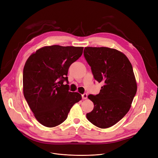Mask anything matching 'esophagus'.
Here are the masks:
<instances>
[{
  "label": "esophagus",
  "mask_w": 158,
  "mask_h": 158,
  "mask_svg": "<svg viewBox=\"0 0 158 158\" xmlns=\"http://www.w3.org/2000/svg\"><path fill=\"white\" fill-rule=\"evenodd\" d=\"M82 98L83 99H87V98H88V94H87V93H84L83 94H82Z\"/></svg>",
  "instance_id": "1"
}]
</instances>
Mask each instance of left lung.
Wrapping results in <instances>:
<instances>
[{"label": "left lung", "mask_w": 158, "mask_h": 158, "mask_svg": "<svg viewBox=\"0 0 158 158\" xmlns=\"http://www.w3.org/2000/svg\"><path fill=\"white\" fill-rule=\"evenodd\" d=\"M84 55L94 78L103 84L98 94L88 96L94 106L86 117L99 128L110 127L127 113L136 94L132 64L125 54L108 47H85Z\"/></svg>", "instance_id": "8db88e82"}]
</instances>
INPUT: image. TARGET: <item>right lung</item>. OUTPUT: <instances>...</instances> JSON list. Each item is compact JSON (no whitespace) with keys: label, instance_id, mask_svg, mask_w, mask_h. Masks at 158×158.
I'll return each instance as SVG.
<instances>
[{"label":"right lung","instance_id":"add662e5","mask_svg":"<svg viewBox=\"0 0 158 158\" xmlns=\"http://www.w3.org/2000/svg\"><path fill=\"white\" fill-rule=\"evenodd\" d=\"M83 47L52 45L31 54L23 69V93L36 120L54 127L67 118L73 106L82 99L69 91L68 70L82 55Z\"/></svg>","mask_w":158,"mask_h":158}]
</instances>
